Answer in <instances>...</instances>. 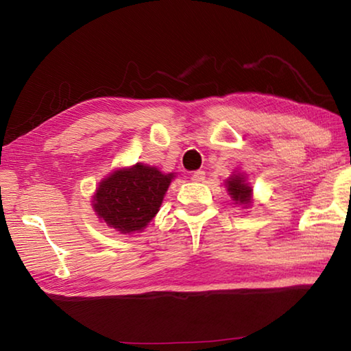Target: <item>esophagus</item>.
<instances>
[{
    "label": "esophagus",
    "instance_id": "obj_1",
    "mask_svg": "<svg viewBox=\"0 0 351 351\" xmlns=\"http://www.w3.org/2000/svg\"><path fill=\"white\" fill-rule=\"evenodd\" d=\"M204 178H206L204 171L203 170H197V171H193L192 176H190V180H192L193 182H203Z\"/></svg>",
    "mask_w": 351,
    "mask_h": 351
}]
</instances>
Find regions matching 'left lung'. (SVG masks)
I'll return each mask as SVG.
<instances>
[{
    "label": "left lung",
    "mask_w": 351,
    "mask_h": 351,
    "mask_svg": "<svg viewBox=\"0 0 351 351\" xmlns=\"http://www.w3.org/2000/svg\"><path fill=\"white\" fill-rule=\"evenodd\" d=\"M224 184L226 189H228L229 197L232 198L235 204L245 207V209L252 206V187L249 186L245 173L234 171Z\"/></svg>",
    "instance_id": "1"
}]
</instances>
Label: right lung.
Returning a JSON list of instances; mask_svg holds the SVG:
<instances>
[{"mask_svg":"<svg viewBox=\"0 0 351 351\" xmlns=\"http://www.w3.org/2000/svg\"><path fill=\"white\" fill-rule=\"evenodd\" d=\"M171 180L175 173L142 162L116 169L99 182L93 210L100 223L121 234L142 232L159 212Z\"/></svg>","mask_w":351,"mask_h":351,"instance_id":"add662e5","label":"right lung"}]
</instances>
